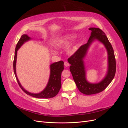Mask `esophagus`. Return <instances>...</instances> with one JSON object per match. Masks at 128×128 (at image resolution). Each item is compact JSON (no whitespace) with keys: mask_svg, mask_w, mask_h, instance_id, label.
Here are the masks:
<instances>
[{"mask_svg":"<svg viewBox=\"0 0 128 128\" xmlns=\"http://www.w3.org/2000/svg\"><path fill=\"white\" fill-rule=\"evenodd\" d=\"M64 66L66 67H68L69 66V64L68 62H67V61H65L64 62Z\"/></svg>","mask_w":128,"mask_h":128,"instance_id":"34e87169","label":"esophagus"}]
</instances>
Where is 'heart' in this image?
<instances>
[{
	"instance_id": "obj_1",
	"label": "heart",
	"mask_w": 128,
	"mask_h": 128,
	"mask_svg": "<svg viewBox=\"0 0 128 128\" xmlns=\"http://www.w3.org/2000/svg\"><path fill=\"white\" fill-rule=\"evenodd\" d=\"M74 38V36L72 34H68L64 36L60 37L56 42V46L58 48H63L66 46ZM76 48V45L75 44H72L70 46H68L67 51L69 54H72L75 52ZM52 54H56V52L54 50H51L50 51Z\"/></svg>"
}]
</instances>
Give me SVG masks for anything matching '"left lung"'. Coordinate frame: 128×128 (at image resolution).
Returning <instances> with one entry per match:
<instances>
[{"instance_id": "8db88e82", "label": "left lung", "mask_w": 128, "mask_h": 128, "mask_svg": "<svg viewBox=\"0 0 128 128\" xmlns=\"http://www.w3.org/2000/svg\"><path fill=\"white\" fill-rule=\"evenodd\" d=\"M91 36L87 43L81 46L78 50L68 58L70 72L79 91L86 95L96 94L104 91L113 80L116 72V61L114 52L110 42L102 31L97 28H90ZM96 40L102 42L106 47L108 55L107 73L100 82L96 84L88 82L86 78V71L84 59L90 45Z\"/></svg>"}]
</instances>
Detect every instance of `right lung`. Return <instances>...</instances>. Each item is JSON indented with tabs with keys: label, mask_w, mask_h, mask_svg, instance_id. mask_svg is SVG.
Returning <instances> with one entry per match:
<instances>
[{
	"label": "right lung",
	"mask_w": 128,
	"mask_h": 128,
	"mask_svg": "<svg viewBox=\"0 0 128 128\" xmlns=\"http://www.w3.org/2000/svg\"><path fill=\"white\" fill-rule=\"evenodd\" d=\"M31 40H32V38L29 37L27 34H23L21 37L20 40H18L16 46V48H15L14 59L13 61V69L15 77H16L19 86H20L22 90L26 94H28L30 96H33V97L37 98L48 99L50 98H53L58 94V92H59L61 87V72L64 69V62L62 61L56 62L50 65V75L47 86H46L43 90L41 91L40 93H38V94H32V93L27 91L22 87L21 83L18 80L16 72L17 52L18 50L21 48V46L24 42Z\"/></svg>",
	"instance_id": "obj_1"
}]
</instances>
